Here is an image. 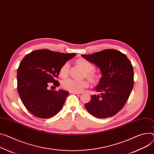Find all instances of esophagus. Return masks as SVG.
I'll return each mask as SVG.
<instances>
[{
	"label": "esophagus",
	"mask_w": 154,
	"mask_h": 154,
	"mask_svg": "<svg viewBox=\"0 0 154 154\" xmlns=\"http://www.w3.org/2000/svg\"><path fill=\"white\" fill-rule=\"evenodd\" d=\"M69 93L71 94H80L81 92H73V91H69Z\"/></svg>",
	"instance_id": "1"
}]
</instances>
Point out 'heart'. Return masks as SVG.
<instances>
[{"mask_svg":"<svg viewBox=\"0 0 154 154\" xmlns=\"http://www.w3.org/2000/svg\"><path fill=\"white\" fill-rule=\"evenodd\" d=\"M76 63L80 65L85 70L86 78L91 81L95 82L98 78V75L94 72V66L88 60L85 58H79L77 60ZM69 63H65L59 71V74L62 78H66L69 73ZM88 82L86 80H76L73 79H66L62 82V87L66 90L73 92H81L85 88L88 86Z\"/></svg>","mask_w":154,"mask_h":154,"instance_id":"1","label":"heart"}]
</instances>
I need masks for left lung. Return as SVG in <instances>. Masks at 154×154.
<instances>
[{"mask_svg":"<svg viewBox=\"0 0 154 154\" xmlns=\"http://www.w3.org/2000/svg\"><path fill=\"white\" fill-rule=\"evenodd\" d=\"M101 71L96 90L85 106L93 116L99 118L112 116L122 109L134 85L133 67L125 54L115 49H106L91 55H82Z\"/></svg>","mask_w":154,"mask_h":154,"instance_id":"obj_1","label":"left lung"}]
</instances>
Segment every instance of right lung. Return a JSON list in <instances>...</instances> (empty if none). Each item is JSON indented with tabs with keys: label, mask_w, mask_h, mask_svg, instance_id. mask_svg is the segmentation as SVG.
<instances>
[{
	"label": "right lung",
	"mask_w": 154,
	"mask_h": 154,
	"mask_svg": "<svg viewBox=\"0 0 154 154\" xmlns=\"http://www.w3.org/2000/svg\"><path fill=\"white\" fill-rule=\"evenodd\" d=\"M76 55L48 49L34 51L21 60L17 73V90L26 109L35 116L49 118L59 112L69 92L49 90L52 84L57 87L62 66Z\"/></svg>",
	"instance_id": "right-lung-1"
}]
</instances>
